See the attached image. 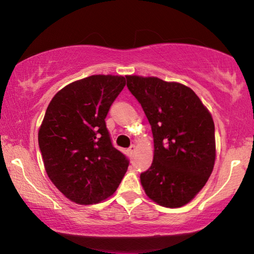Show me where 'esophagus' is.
Returning <instances> with one entry per match:
<instances>
[{
    "label": "esophagus",
    "instance_id": "esophagus-1",
    "mask_svg": "<svg viewBox=\"0 0 254 254\" xmlns=\"http://www.w3.org/2000/svg\"><path fill=\"white\" fill-rule=\"evenodd\" d=\"M136 151V147L134 144H132L130 148H128V153L131 154V156H133V154H134V152Z\"/></svg>",
    "mask_w": 254,
    "mask_h": 254
}]
</instances>
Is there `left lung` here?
I'll return each instance as SVG.
<instances>
[{
  "label": "left lung",
  "mask_w": 254,
  "mask_h": 254,
  "mask_svg": "<svg viewBox=\"0 0 254 254\" xmlns=\"http://www.w3.org/2000/svg\"><path fill=\"white\" fill-rule=\"evenodd\" d=\"M153 135V161L140 175L150 199L182 207L198 194L212 174L216 148L212 115L195 92L158 77L126 76Z\"/></svg>",
  "instance_id": "obj_1"
}]
</instances>
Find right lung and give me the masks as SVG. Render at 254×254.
<instances>
[{
    "mask_svg": "<svg viewBox=\"0 0 254 254\" xmlns=\"http://www.w3.org/2000/svg\"><path fill=\"white\" fill-rule=\"evenodd\" d=\"M124 86L123 76L93 75L65 86L47 107L38 133L45 169L74 203L106 199L127 173V158L113 147L105 124Z\"/></svg>",
    "mask_w": 254,
    "mask_h": 254,
    "instance_id": "1",
    "label": "right lung"
}]
</instances>
